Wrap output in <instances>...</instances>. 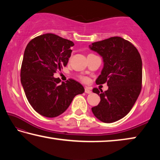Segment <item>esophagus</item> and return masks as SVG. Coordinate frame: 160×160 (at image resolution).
Returning <instances> with one entry per match:
<instances>
[{
    "label": "esophagus",
    "instance_id": "34e87169",
    "mask_svg": "<svg viewBox=\"0 0 160 160\" xmlns=\"http://www.w3.org/2000/svg\"><path fill=\"white\" fill-rule=\"evenodd\" d=\"M85 93H87V94H91L92 93V91H91V90H90V88H85Z\"/></svg>",
    "mask_w": 160,
    "mask_h": 160
}]
</instances>
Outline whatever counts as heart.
Here are the masks:
<instances>
[{
	"instance_id": "1",
	"label": "heart",
	"mask_w": 160,
	"mask_h": 160,
	"mask_svg": "<svg viewBox=\"0 0 160 160\" xmlns=\"http://www.w3.org/2000/svg\"><path fill=\"white\" fill-rule=\"evenodd\" d=\"M81 79H82L83 81H87V78L85 77H82L81 78Z\"/></svg>"
}]
</instances>
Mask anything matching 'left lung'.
<instances>
[{"label": "left lung", "instance_id": "obj_1", "mask_svg": "<svg viewBox=\"0 0 160 160\" xmlns=\"http://www.w3.org/2000/svg\"><path fill=\"white\" fill-rule=\"evenodd\" d=\"M90 48L102 56L104 61L97 85L107 82L109 86L104 92L93 89L101 101L92 111L102 122H115L128 114L141 91V57L132 43L119 37L94 42Z\"/></svg>", "mask_w": 160, "mask_h": 160}]
</instances>
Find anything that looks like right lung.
I'll list each match as a JSON object with an SVG mask.
<instances>
[{
    "label": "right lung",
    "mask_w": 160,
    "mask_h": 160,
    "mask_svg": "<svg viewBox=\"0 0 160 160\" xmlns=\"http://www.w3.org/2000/svg\"><path fill=\"white\" fill-rule=\"evenodd\" d=\"M74 43L53 34L34 38L27 45L20 71L25 95L32 108L42 116L56 117L70 106L77 94L85 92L77 81L61 82L53 74L66 66Z\"/></svg>",
    "instance_id": "obj_1"
}]
</instances>
